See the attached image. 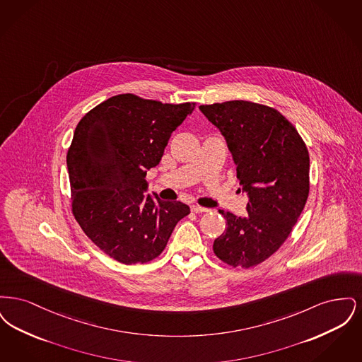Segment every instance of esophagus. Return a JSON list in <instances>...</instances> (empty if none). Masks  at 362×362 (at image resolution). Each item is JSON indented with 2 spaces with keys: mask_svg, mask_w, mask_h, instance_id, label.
Listing matches in <instances>:
<instances>
[{
  "mask_svg": "<svg viewBox=\"0 0 362 362\" xmlns=\"http://www.w3.org/2000/svg\"><path fill=\"white\" fill-rule=\"evenodd\" d=\"M191 210L194 213H206V211H209V209H206V207L198 206V205H192Z\"/></svg>",
  "mask_w": 362,
  "mask_h": 362,
  "instance_id": "obj_1",
  "label": "esophagus"
}]
</instances>
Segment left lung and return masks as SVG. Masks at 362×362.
I'll return each mask as SVG.
<instances>
[{
	"label": "left lung",
	"instance_id": "8db88e82",
	"mask_svg": "<svg viewBox=\"0 0 362 362\" xmlns=\"http://www.w3.org/2000/svg\"><path fill=\"white\" fill-rule=\"evenodd\" d=\"M224 136L248 195L247 214L218 210L228 226L213 244L217 258L252 267L288 239L310 194V155L296 127L276 108L232 100L199 105Z\"/></svg>",
	"mask_w": 362,
	"mask_h": 362
}]
</instances>
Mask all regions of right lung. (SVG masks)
<instances>
[{"label": "right lung", "instance_id": "right-lung-1", "mask_svg": "<svg viewBox=\"0 0 362 362\" xmlns=\"http://www.w3.org/2000/svg\"><path fill=\"white\" fill-rule=\"evenodd\" d=\"M194 108L123 93L78 122L66 156L71 211L108 257L124 264L151 262L189 214L186 204L146 194L145 176Z\"/></svg>", "mask_w": 362, "mask_h": 362}]
</instances>
